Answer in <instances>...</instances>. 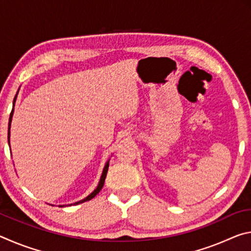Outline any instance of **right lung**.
I'll return each instance as SVG.
<instances>
[{
  "instance_id": "1",
  "label": "right lung",
  "mask_w": 251,
  "mask_h": 251,
  "mask_svg": "<svg viewBox=\"0 0 251 251\" xmlns=\"http://www.w3.org/2000/svg\"><path fill=\"white\" fill-rule=\"evenodd\" d=\"M16 99V96H15ZM15 99H14V101H15ZM12 115H13V109H12L11 112V115H10V122H8V138H10V125H11V120H12ZM108 166H109V160L107 161V163L105 164V167H104V171H103V174H101V177H100V184L99 186H97V188L93 192L91 195H88V196L86 198L82 199V201H79L77 202H75L74 205H78V203H82L84 201H91L92 198H94L97 194H99L100 192V189L103 188L104 186V182H105V178H106V175H107V171H108ZM62 207V206H61Z\"/></svg>"
}]
</instances>
